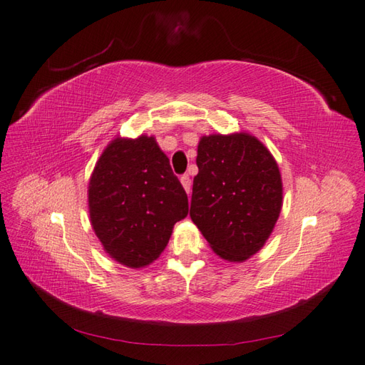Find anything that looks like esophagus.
Returning a JSON list of instances; mask_svg holds the SVG:
<instances>
[{
  "instance_id": "obj_1",
  "label": "esophagus",
  "mask_w": 365,
  "mask_h": 365,
  "mask_svg": "<svg viewBox=\"0 0 365 365\" xmlns=\"http://www.w3.org/2000/svg\"><path fill=\"white\" fill-rule=\"evenodd\" d=\"M180 182H182V185H183L185 191L190 194V192H191V179H190V177L186 175V174H185V175H182V177H180Z\"/></svg>"
}]
</instances>
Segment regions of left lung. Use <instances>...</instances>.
Instances as JSON below:
<instances>
[{
    "label": "left lung",
    "instance_id": "1",
    "mask_svg": "<svg viewBox=\"0 0 365 365\" xmlns=\"http://www.w3.org/2000/svg\"><path fill=\"white\" fill-rule=\"evenodd\" d=\"M190 216L211 249L245 261L264 245L283 205L279 169L250 133L208 135L197 146Z\"/></svg>",
    "mask_w": 365,
    "mask_h": 365
}]
</instances>
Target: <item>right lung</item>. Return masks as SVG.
I'll return each instance as SVG.
<instances>
[{"instance_id": "1", "label": "right lung", "mask_w": 365, "mask_h": 365, "mask_svg": "<svg viewBox=\"0 0 365 365\" xmlns=\"http://www.w3.org/2000/svg\"><path fill=\"white\" fill-rule=\"evenodd\" d=\"M90 221L104 250L127 267L155 261L188 197L154 137L116 138L104 149L88 183Z\"/></svg>"}]
</instances>
